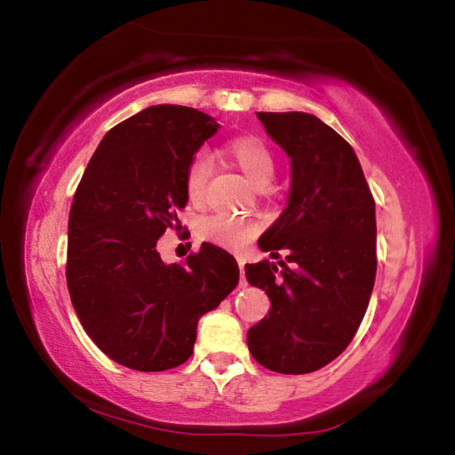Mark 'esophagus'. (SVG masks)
<instances>
[{
    "mask_svg": "<svg viewBox=\"0 0 455 455\" xmlns=\"http://www.w3.org/2000/svg\"><path fill=\"white\" fill-rule=\"evenodd\" d=\"M236 263H238V268H241V284H244V259L238 255Z\"/></svg>",
    "mask_w": 455,
    "mask_h": 455,
    "instance_id": "esophagus-1",
    "label": "esophagus"
}]
</instances>
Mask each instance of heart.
Returning <instances> with one entry per match:
<instances>
[{"label": "heart", "mask_w": 455, "mask_h": 455, "mask_svg": "<svg viewBox=\"0 0 455 455\" xmlns=\"http://www.w3.org/2000/svg\"><path fill=\"white\" fill-rule=\"evenodd\" d=\"M222 154L230 164L244 174V179L255 187L263 188L271 182L275 174V158L268 146L257 136H238L222 148ZM206 180H209V164L206 158L196 156L184 172V192L192 204L203 203ZM259 227L251 220L212 214L200 222V236L217 243L225 249H241L255 238Z\"/></svg>", "instance_id": "1"}]
</instances>
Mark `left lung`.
Here are the masks:
<instances>
[{
	"mask_svg": "<svg viewBox=\"0 0 455 455\" xmlns=\"http://www.w3.org/2000/svg\"><path fill=\"white\" fill-rule=\"evenodd\" d=\"M267 134L291 158L287 209L260 251L279 260L244 265L252 287L271 299L265 319L246 333L260 365L276 373H311L341 355L371 299L375 200L355 152L333 128L305 112H257Z\"/></svg>",
	"mask_w": 455,
	"mask_h": 455,
	"instance_id": "8db88e82",
	"label": "left lung"
}]
</instances>
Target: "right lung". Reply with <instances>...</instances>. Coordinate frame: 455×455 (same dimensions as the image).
Listing matches in <instances>:
<instances>
[{"mask_svg": "<svg viewBox=\"0 0 455 455\" xmlns=\"http://www.w3.org/2000/svg\"><path fill=\"white\" fill-rule=\"evenodd\" d=\"M220 124L160 104L120 122L98 144L68 220L66 281L82 327L116 363L164 371L192 355L196 325L236 287L238 265L203 243L166 265L158 238L188 203L184 172Z\"/></svg>", "mask_w": 455, "mask_h": 455, "instance_id": "obj_1", "label": "right lung"}]
</instances>
